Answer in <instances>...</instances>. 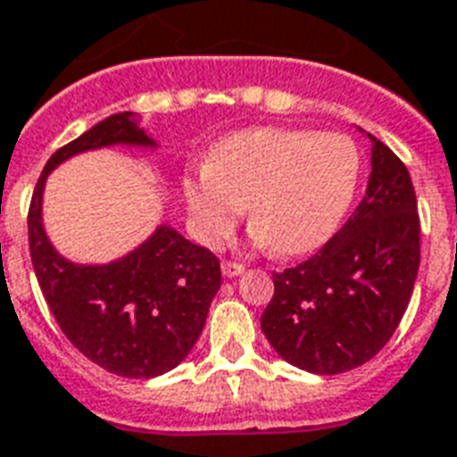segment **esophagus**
Instances as JSON below:
<instances>
[{"label":"esophagus","instance_id":"34e87169","mask_svg":"<svg viewBox=\"0 0 457 457\" xmlns=\"http://www.w3.org/2000/svg\"><path fill=\"white\" fill-rule=\"evenodd\" d=\"M220 268L225 278H237V275H242L244 272V265L237 263V261H222Z\"/></svg>","mask_w":457,"mask_h":457}]
</instances>
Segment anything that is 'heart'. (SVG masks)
I'll use <instances>...</instances> for the list:
<instances>
[{"label":"heart","mask_w":457,"mask_h":457,"mask_svg":"<svg viewBox=\"0 0 457 457\" xmlns=\"http://www.w3.org/2000/svg\"><path fill=\"white\" fill-rule=\"evenodd\" d=\"M358 179L361 152L346 135L256 128L222 139L182 189L208 246L228 239L249 204L258 242L272 239L282 256H301L337 232Z\"/></svg>","instance_id":"b5f03b06"}]
</instances>
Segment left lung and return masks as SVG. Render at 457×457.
Returning <instances> with one entry per match:
<instances>
[{"label":"left lung","instance_id":"8db88e82","mask_svg":"<svg viewBox=\"0 0 457 457\" xmlns=\"http://www.w3.org/2000/svg\"><path fill=\"white\" fill-rule=\"evenodd\" d=\"M372 139L365 196L312 258L275 272L261 315L287 362L339 375L375 358L396 332L420 268V215L412 179L389 146Z\"/></svg>","mask_w":457,"mask_h":457}]
</instances>
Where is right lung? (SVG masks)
Listing matches in <instances>:
<instances>
[{
  "label": "right lung",
  "instance_id": "add662e5",
  "mask_svg": "<svg viewBox=\"0 0 457 457\" xmlns=\"http://www.w3.org/2000/svg\"><path fill=\"white\" fill-rule=\"evenodd\" d=\"M113 145L156 142L125 111L61 146L32 192L28 242L39 289L68 341L113 375L149 379L178 368L196 344L220 289V261L168 225L106 265L71 263L54 249L42 225L46 175L75 154Z\"/></svg>",
  "mask_w": 457,
  "mask_h": 457
}]
</instances>
